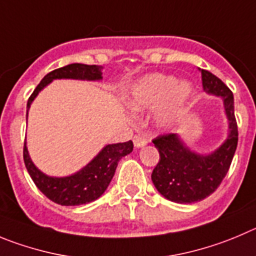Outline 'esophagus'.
Here are the masks:
<instances>
[{
	"instance_id": "obj_1",
	"label": "esophagus",
	"mask_w": 256,
	"mask_h": 256,
	"mask_svg": "<svg viewBox=\"0 0 256 256\" xmlns=\"http://www.w3.org/2000/svg\"><path fill=\"white\" fill-rule=\"evenodd\" d=\"M146 144H148L146 138H144V136H142V135L134 136V145H135V148H142V146H145Z\"/></svg>"
}]
</instances>
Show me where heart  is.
Returning <instances> with one entry per match:
<instances>
[{
  "label": "heart",
  "mask_w": 256,
  "mask_h": 256,
  "mask_svg": "<svg viewBox=\"0 0 256 256\" xmlns=\"http://www.w3.org/2000/svg\"><path fill=\"white\" fill-rule=\"evenodd\" d=\"M193 94L188 82H178L168 74L154 73L145 76L132 86L128 96V107L134 111H145L159 106L156 121L160 126H169L176 121Z\"/></svg>",
  "instance_id": "b5f03b06"
}]
</instances>
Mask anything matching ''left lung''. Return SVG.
Here are the masks:
<instances>
[{
	"mask_svg": "<svg viewBox=\"0 0 256 256\" xmlns=\"http://www.w3.org/2000/svg\"><path fill=\"white\" fill-rule=\"evenodd\" d=\"M200 70L204 90L224 100L230 132L218 149L207 155L192 152L176 134L159 135L152 140L160 159L152 170V180L158 192L176 204H194L212 194L228 174L238 146L232 92L211 72Z\"/></svg>",
	"mask_w": 256,
	"mask_h": 256,
	"instance_id": "obj_1",
	"label": "left lung"
}]
</instances>
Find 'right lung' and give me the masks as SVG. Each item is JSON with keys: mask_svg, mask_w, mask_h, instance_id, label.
Masks as SVG:
<instances>
[{"mask_svg": "<svg viewBox=\"0 0 256 256\" xmlns=\"http://www.w3.org/2000/svg\"><path fill=\"white\" fill-rule=\"evenodd\" d=\"M101 69V66L73 63L50 72L42 78L32 94L28 97L26 108L28 111L31 102L34 101L40 90L54 80H102ZM134 144L131 140L126 142L106 145L84 168L72 176H60V178L46 176L35 166L28 156L26 142L24 144V162L35 186L50 200L62 206H80V204H90L104 194L111 179L114 178V170L120 159L130 154Z\"/></svg>", "mask_w": 256, "mask_h": 256, "instance_id": "obj_1", "label": "right lung"}]
</instances>
